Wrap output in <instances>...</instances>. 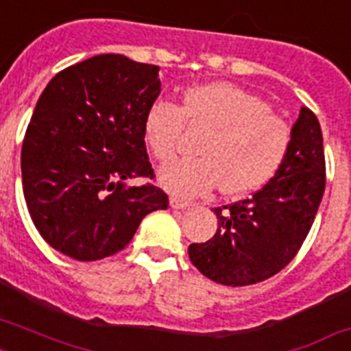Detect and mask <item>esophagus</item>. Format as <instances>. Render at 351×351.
Masks as SVG:
<instances>
[{"label":"esophagus","mask_w":351,"mask_h":351,"mask_svg":"<svg viewBox=\"0 0 351 351\" xmlns=\"http://www.w3.org/2000/svg\"><path fill=\"white\" fill-rule=\"evenodd\" d=\"M169 204L173 209H189L195 206L193 202H189V200H184V198H180V197H171Z\"/></svg>","instance_id":"1"}]
</instances>
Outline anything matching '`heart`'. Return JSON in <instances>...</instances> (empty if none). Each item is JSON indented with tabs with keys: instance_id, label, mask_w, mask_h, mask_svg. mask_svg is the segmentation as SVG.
<instances>
[{
	"instance_id": "1",
	"label": "heart",
	"mask_w": 351,
	"mask_h": 351,
	"mask_svg": "<svg viewBox=\"0 0 351 351\" xmlns=\"http://www.w3.org/2000/svg\"><path fill=\"white\" fill-rule=\"evenodd\" d=\"M184 123L208 129V134L198 143V158L160 167V184L182 197H198L217 184L224 195L255 191L277 173L288 153L286 121L271 114L262 98L237 85L191 87L180 107L153 101L143 114L142 132L154 158L165 162L176 153Z\"/></svg>"
}]
</instances>
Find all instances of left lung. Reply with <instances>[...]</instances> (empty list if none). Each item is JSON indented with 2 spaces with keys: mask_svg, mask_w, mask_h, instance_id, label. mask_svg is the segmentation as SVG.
<instances>
[{
  "mask_svg": "<svg viewBox=\"0 0 351 351\" xmlns=\"http://www.w3.org/2000/svg\"><path fill=\"white\" fill-rule=\"evenodd\" d=\"M324 186L321 123L302 107L271 180L253 197L215 208L217 233L189 245V258L202 275L224 286H250L277 275L310 233Z\"/></svg>",
  "mask_w": 351,
  "mask_h": 351,
  "instance_id": "1",
  "label": "left lung"
}]
</instances>
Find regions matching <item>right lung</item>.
Wrapping results in <instances>:
<instances>
[{"mask_svg": "<svg viewBox=\"0 0 351 351\" xmlns=\"http://www.w3.org/2000/svg\"><path fill=\"white\" fill-rule=\"evenodd\" d=\"M158 67L98 54L63 69L36 104L21 147L30 219L45 242L74 261L125 247L143 217L167 209L153 178L142 123L160 95Z\"/></svg>", "mask_w": 351, "mask_h": 351, "instance_id": "obj_1", "label": "right lung"}]
</instances>
